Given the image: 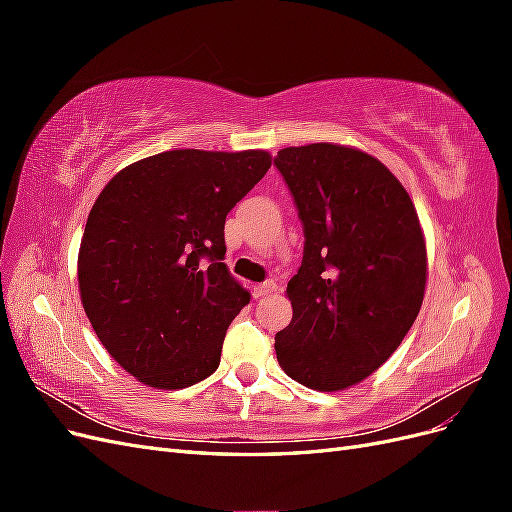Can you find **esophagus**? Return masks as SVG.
I'll use <instances>...</instances> for the list:
<instances>
[{"label": "esophagus", "mask_w": 512, "mask_h": 512, "mask_svg": "<svg viewBox=\"0 0 512 512\" xmlns=\"http://www.w3.org/2000/svg\"><path fill=\"white\" fill-rule=\"evenodd\" d=\"M275 288H277V286H275V282H273V280L262 282V284L254 286V297H265V294H271Z\"/></svg>", "instance_id": "obj_1"}]
</instances>
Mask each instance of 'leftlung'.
<instances>
[{
    "instance_id": "1",
    "label": "left lung",
    "mask_w": 512,
    "mask_h": 512,
    "mask_svg": "<svg viewBox=\"0 0 512 512\" xmlns=\"http://www.w3.org/2000/svg\"><path fill=\"white\" fill-rule=\"evenodd\" d=\"M305 247L288 282L280 367L314 391L365 380L404 342L425 297L427 250L412 200L380 160L314 143L277 151Z\"/></svg>"
}]
</instances>
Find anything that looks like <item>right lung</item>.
I'll use <instances>...</instances> for the list:
<instances>
[{"label": "right lung", "instance_id": "add662e5", "mask_svg": "<svg viewBox=\"0 0 512 512\" xmlns=\"http://www.w3.org/2000/svg\"><path fill=\"white\" fill-rule=\"evenodd\" d=\"M267 151L175 149L106 183L79 252L85 314L113 359L153 389H185L220 365L250 292L224 265L228 211L265 177Z\"/></svg>", "mask_w": 512, "mask_h": 512}]
</instances>
